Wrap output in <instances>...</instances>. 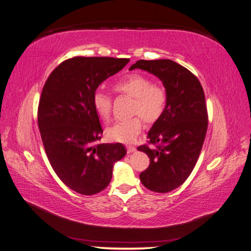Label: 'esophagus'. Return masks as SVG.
<instances>
[{
  "instance_id": "1",
  "label": "esophagus",
  "mask_w": 251,
  "mask_h": 251,
  "mask_svg": "<svg viewBox=\"0 0 251 251\" xmlns=\"http://www.w3.org/2000/svg\"><path fill=\"white\" fill-rule=\"evenodd\" d=\"M135 151H136V148H135V147H133V146H127V147H126V151H127V154L134 153Z\"/></svg>"
}]
</instances>
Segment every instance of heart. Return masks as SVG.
Returning <instances> with one entry per match:
<instances>
[{
	"label": "heart",
	"mask_w": 251,
	"mask_h": 251,
	"mask_svg": "<svg viewBox=\"0 0 251 251\" xmlns=\"http://www.w3.org/2000/svg\"><path fill=\"white\" fill-rule=\"evenodd\" d=\"M115 92L133 98L132 118L117 123L108 130L109 138L113 141L131 143L138 137L143 120L153 125L160 119L169 105V92L163 86L141 73L127 74L114 82ZM92 103L97 115L104 121L111 116V96L101 89H97L92 96Z\"/></svg>",
	"instance_id": "obj_1"
}]
</instances>
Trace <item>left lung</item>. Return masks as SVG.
Here are the masks:
<instances>
[{
	"mask_svg": "<svg viewBox=\"0 0 251 251\" xmlns=\"http://www.w3.org/2000/svg\"><path fill=\"white\" fill-rule=\"evenodd\" d=\"M134 69L156 75L169 92L168 109L148 134L155 148L138 147L150 158L139 175L141 183L151 192L169 193L184 183L201 153L208 126L204 91L196 75L171 59H140Z\"/></svg>",
	"mask_w": 251,
	"mask_h": 251,
	"instance_id": "left-lung-1",
	"label": "left lung"
}]
</instances>
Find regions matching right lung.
<instances>
[{
	"label": "right lung",
	"instance_id": "add662e5",
	"mask_svg": "<svg viewBox=\"0 0 251 251\" xmlns=\"http://www.w3.org/2000/svg\"><path fill=\"white\" fill-rule=\"evenodd\" d=\"M128 58L75 56L66 59L45 82L37 109L45 151L64 183L81 195H95L112 179L114 162L126 154L121 143L94 144L102 128L92 103L102 81Z\"/></svg>",
	"mask_w": 251,
	"mask_h": 251
}]
</instances>
